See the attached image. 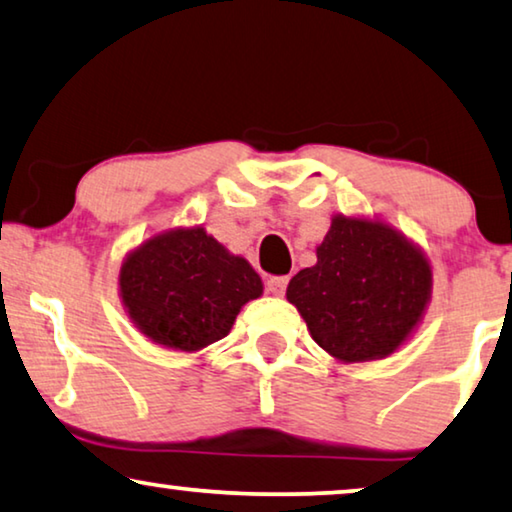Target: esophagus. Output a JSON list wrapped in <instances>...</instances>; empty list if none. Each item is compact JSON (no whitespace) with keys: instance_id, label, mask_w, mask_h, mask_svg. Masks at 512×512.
Here are the masks:
<instances>
[{"instance_id":"1","label":"esophagus","mask_w":512,"mask_h":512,"mask_svg":"<svg viewBox=\"0 0 512 512\" xmlns=\"http://www.w3.org/2000/svg\"><path fill=\"white\" fill-rule=\"evenodd\" d=\"M287 283H290V278L287 276H271L266 280V290L271 294H276V297H283L285 290H287Z\"/></svg>"}]
</instances>
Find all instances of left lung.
Wrapping results in <instances>:
<instances>
[{"label":"left lung","mask_w":512,"mask_h":512,"mask_svg":"<svg viewBox=\"0 0 512 512\" xmlns=\"http://www.w3.org/2000/svg\"><path fill=\"white\" fill-rule=\"evenodd\" d=\"M315 253L287 285L313 341L343 364L397 352L431 301L434 273L420 246L385 220L336 213Z\"/></svg>","instance_id":"left-lung-1"}]
</instances>
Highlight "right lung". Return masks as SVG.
<instances>
[{
  "mask_svg": "<svg viewBox=\"0 0 512 512\" xmlns=\"http://www.w3.org/2000/svg\"><path fill=\"white\" fill-rule=\"evenodd\" d=\"M118 285L134 327L181 352L225 338L241 308L264 292L248 259L229 253L201 225L167 229L129 250Z\"/></svg>",
  "mask_w": 512,
  "mask_h": 512,
  "instance_id": "add662e5",
  "label": "right lung"
}]
</instances>
